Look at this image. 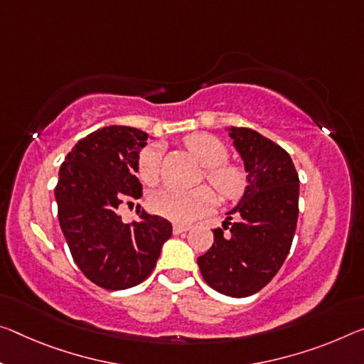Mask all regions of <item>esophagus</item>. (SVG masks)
<instances>
[{"label":"esophagus","mask_w":364,"mask_h":364,"mask_svg":"<svg viewBox=\"0 0 364 364\" xmlns=\"http://www.w3.org/2000/svg\"><path fill=\"white\" fill-rule=\"evenodd\" d=\"M188 230H189V225H180V223L173 225V233H175V235L184 233V232H188Z\"/></svg>","instance_id":"esophagus-1"}]
</instances>
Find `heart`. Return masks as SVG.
I'll use <instances>...</instances> for the list:
<instances>
[{"label": "heart", "instance_id": "1", "mask_svg": "<svg viewBox=\"0 0 364 364\" xmlns=\"http://www.w3.org/2000/svg\"><path fill=\"white\" fill-rule=\"evenodd\" d=\"M184 146L200 164L205 166V180L215 189L223 200H233L245 191V176L240 168L227 165L228 149L225 144L210 134L188 136ZM161 147L151 144L144 147L137 157V175L146 184H155L160 180ZM151 209L160 217L175 223H189L210 209L215 204V194L210 188L203 186L193 191L161 189L152 194Z\"/></svg>", "mask_w": 364, "mask_h": 364}]
</instances>
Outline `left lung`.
<instances>
[{
	"mask_svg": "<svg viewBox=\"0 0 364 364\" xmlns=\"http://www.w3.org/2000/svg\"><path fill=\"white\" fill-rule=\"evenodd\" d=\"M247 171L243 198L228 212L213 245L198 257L207 285L222 295H255L279 272L290 252L298 220L299 180L291 157L279 144L250 128H232Z\"/></svg>",
	"mask_w": 364,
	"mask_h": 364,
	"instance_id": "left-lung-1",
	"label": "left lung"
}]
</instances>
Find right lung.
Instances as JSON below:
<instances>
[{"label": "right lung", "mask_w": 364, "mask_h": 364, "mask_svg": "<svg viewBox=\"0 0 364 364\" xmlns=\"http://www.w3.org/2000/svg\"><path fill=\"white\" fill-rule=\"evenodd\" d=\"M147 132L107 126L80 139L68 154L55 188L58 220L71 256L90 282L105 290H126L147 279L171 223L137 210L139 220L124 223L118 207L139 199L137 157Z\"/></svg>", "instance_id": "add662e5"}]
</instances>
